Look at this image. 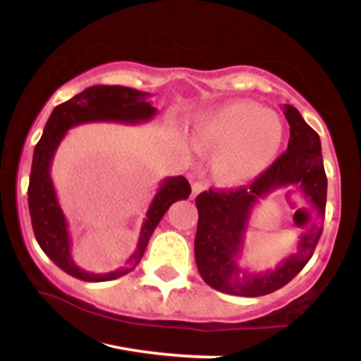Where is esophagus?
<instances>
[{
  "label": "esophagus",
  "instance_id": "obj_1",
  "mask_svg": "<svg viewBox=\"0 0 361 361\" xmlns=\"http://www.w3.org/2000/svg\"><path fill=\"white\" fill-rule=\"evenodd\" d=\"M204 190H205L204 181H200V180L193 181V185H192V195H193V197H197V195L200 192H204Z\"/></svg>",
  "mask_w": 361,
  "mask_h": 361
}]
</instances>
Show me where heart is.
<instances>
[{"label": "heart", "mask_w": 361, "mask_h": 361, "mask_svg": "<svg viewBox=\"0 0 361 361\" xmlns=\"http://www.w3.org/2000/svg\"><path fill=\"white\" fill-rule=\"evenodd\" d=\"M195 147L215 151L212 166L222 183L243 185L261 175L283 142L279 114L252 102H229L205 111L192 127Z\"/></svg>", "instance_id": "obj_1"}]
</instances>
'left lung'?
Returning <instances> with one entry per match:
<instances>
[{"label":"left lung","mask_w":361,"mask_h":361,"mask_svg":"<svg viewBox=\"0 0 361 361\" xmlns=\"http://www.w3.org/2000/svg\"><path fill=\"white\" fill-rule=\"evenodd\" d=\"M285 118L290 126L287 151L263 175L238 190L210 188L195 198L198 209L195 261L205 283L219 292L259 297L281 288L312 258L322 234V224L314 222L302 233L297 251L273 270L250 271L239 267L252 209L270 193L299 190L319 221L324 219L327 178L321 139L295 106L285 105Z\"/></svg>","instance_id":"1"}]
</instances>
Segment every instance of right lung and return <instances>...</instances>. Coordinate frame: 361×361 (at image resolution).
Listing matches in <instances>:
<instances>
[{
    "mask_svg": "<svg viewBox=\"0 0 361 361\" xmlns=\"http://www.w3.org/2000/svg\"><path fill=\"white\" fill-rule=\"evenodd\" d=\"M151 93L126 88V86H90L71 100L61 103L52 110L44 127V134L35 146L32 161L30 183H28V210L32 227L39 246L61 270L85 281H109L120 279L134 270L144 256L149 239L154 233L166 210L178 200H186L192 193L185 176L164 178L149 205L146 219L140 227L139 243L123 268L115 271L98 273L85 271L74 263L71 255V235L68 221L57 200L56 188L51 178L54 154L69 128L88 122H149L157 114L156 106L147 98Z\"/></svg>",
    "mask_w": 361,
    "mask_h": 361,
    "instance_id": "add662e5",
    "label": "right lung"
}]
</instances>
